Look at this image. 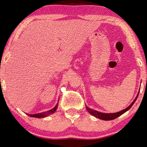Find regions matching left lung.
I'll list each match as a JSON object with an SVG mask.
<instances>
[{
    "instance_id": "1",
    "label": "left lung",
    "mask_w": 147,
    "mask_h": 147,
    "mask_svg": "<svg viewBox=\"0 0 147 147\" xmlns=\"http://www.w3.org/2000/svg\"><path fill=\"white\" fill-rule=\"evenodd\" d=\"M140 91V90H139ZM138 93L137 95H136L135 99L133 100V102H132L131 104H130V105H129L128 106L127 108H125V109L121 110V111L120 112H115V113H103V112H98L97 110H92L91 108L87 107V106H86V109H87L88 112H89L90 114H92V115H93L94 116H95V117L98 118H100V119L101 120H114L115 119V118H118V116H121L122 114H123L124 113H125L126 111H128V110L130 109V108L132 107V105L134 104V102H136V99H137L138 98Z\"/></svg>"
}]
</instances>
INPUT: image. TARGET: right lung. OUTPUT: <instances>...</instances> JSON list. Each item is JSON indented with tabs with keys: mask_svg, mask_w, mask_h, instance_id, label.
<instances>
[{
	"mask_svg": "<svg viewBox=\"0 0 147 147\" xmlns=\"http://www.w3.org/2000/svg\"><path fill=\"white\" fill-rule=\"evenodd\" d=\"M57 106H58V102H57V104H56V106H55V107H54L53 108H52V109H51L50 110H49V111L42 112V113L35 114H28V115H29V116H31V117H35V118H38L46 117V116H47L50 115V114H52L53 113H54V112H55L56 110H57Z\"/></svg>",
	"mask_w": 147,
	"mask_h": 147,
	"instance_id": "add662e5",
	"label": "right lung"
}]
</instances>
